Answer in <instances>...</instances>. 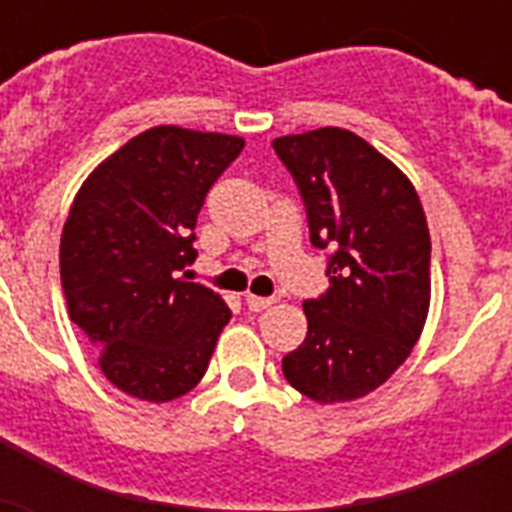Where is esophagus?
Wrapping results in <instances>:
<instances>
[{
	"instance_id": "esophagus-1",
	"label": "esophagus",
	"mask_w": 512,
	"mask_h": 512,
	"mask_svg": "<svg viewBox=\"0 0 512 512\" xmlns=\"http://www.w3.org/2000/svg\"><path fill=\"white\" fill-rule=\"evenodd\" d=\"M244 303H247V308L252 313H260L265 311V308H271L273 305V297H257V295H247L244 297Z\"/></svg>"
}]
</instances>
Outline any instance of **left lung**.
Returning <instances> with one entry per match:
<instances>
[{"mask_svg":"<svg viewBox=\"0 0 512 512\" xmlns=\"http://www.w3.org/2000/svg\"><path fill=\"white\" fill-rule=\"evenodd\" d=\"M273 148L300 188L311 244L332 249L327 295L303 303L308 335L281 369L311 401H356L388 382L422 335L428 220L412 180L356 132L321 127Z\"/></svg>","mask_w":512,"mask_h":512,"instance_id":"8db88e82","label":"left lung"}]
</instances>
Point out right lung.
<instances>
[{"label":"right lung","mask_w":512,"mask_h":512,"mask_svg":"<svg viewBox=\"0 0 512 512\" xmlns=\"http://www.w3.org/2000/svg\"><path fill=\"white\" fill-rule=\"evenodd\" d=\"M244 140L162 124L127 140L84 180L60 236L68 316L111 385L164 404L196 388L231 321L223 297L188 281L204 196Z\"/></svg>","instance_id":"add662e5"}]
</instances>
